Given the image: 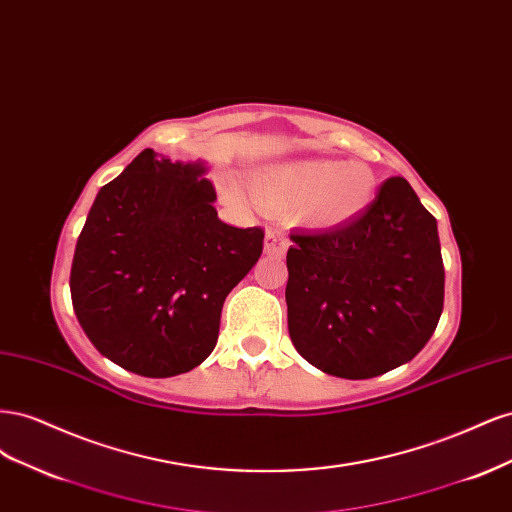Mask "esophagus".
I'll return each mask as SVG.
<instances>
[{"mask_svg": "<svg viewBox=\"0 0 512 512\" xmlns=\"http://www.w3.org/2000/svg\"><path fill=\"white\" fill-rule=\"evenodd\" d=\"M286 247H288L286 232L277 230V228L267 230V235H265V252L269 256H282L286 252Z\"/></svg>", "mask_w": 512, "mask_h": 512, "instance_id": "obj_1", "label": "esophagus"}]
</instances>
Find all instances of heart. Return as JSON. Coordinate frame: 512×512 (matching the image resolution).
Here are the masks:
<instances>
[{
	"label": "heart",
	"mask_w": 512,
	"mask_h": 512,
	"mask_svg": "<svg viewBox=\"0 0 512 512\" xmlns=\"http://www.w3.org/2000/svg\"><path fill=\"white\" fill-rule=\"evenodd\" d=\"M256 198L269 209L299 207V218L314 228H339L352 222L376 198L378 181L365 164L333 160H297L254 173ZM226 194L247 203L250 196L235 179H226Z\"/></svg>",
	"instance_id": "obj_1"
}]
</instances>
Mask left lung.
Instances as JSON below:
<instances>
[{
	"instance_id": "left-lung-1",
	"label": "left lung",
	"mask_w": 512,
	"mask_h": 512,
	"mask_svg": "<svg viewBox=\"0 0 512 512\" xmlns=\"http://www.w3.org/2000/svg\"><path fill=\"white\" fill-rule=\"evenodd\" d=\"M288 331L307 363L365 380L412 361L438 327V222L404 177L386 179L359 218L290 232Z\"/></svg>"
}]
</instances>
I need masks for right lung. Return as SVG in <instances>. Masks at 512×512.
I'll use <instances>...</instances> for the list:
<instances>
[{"label":"right lung","mask_w":512,"mask_h":512,"mask_svg":"<svg viewBox=\"0 0 512 512\" xmlns=\"http://www.w3.org/2000/svg\"><path fill=\"white\" fill-rule=\"evenodd\" d=\"M205 162L138 153L106 183L76 241L70 294L89 342L147 378L185 374L218 344L228 292L262 254V228L218 218Z\"/></svg>","instance_id":"1"}]
</instances>
